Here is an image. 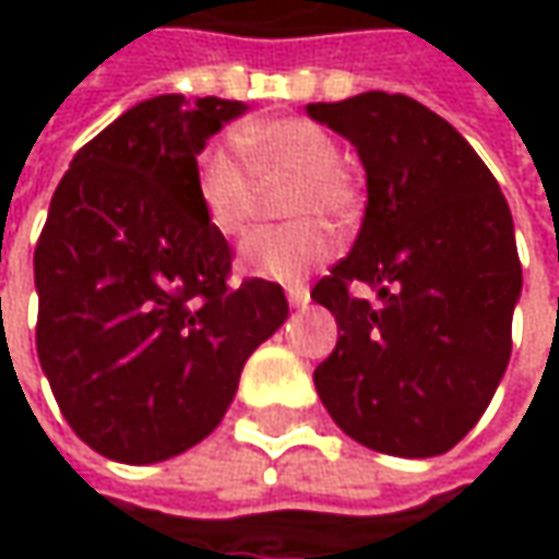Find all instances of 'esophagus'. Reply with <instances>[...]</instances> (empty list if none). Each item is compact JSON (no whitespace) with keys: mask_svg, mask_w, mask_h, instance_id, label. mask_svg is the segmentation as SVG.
<instances>
[{"mask_svg":"<svg viewBox=\"0 0 559 559\" xmlns=\"http://www.w3.org/2000/svg\"><path fill=\"white\" fill-rule=\"evenodd\" d=\"M286 298H289L292 308H305V305L311 301V292H308V286H289V289H286Z\"/></svg>","mask_w":559,"mask_h":559,"instance_id":"esophagus-1","label":"esophagus"}]
</instances>
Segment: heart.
Segmentation results:
<instances>
[{
  "instance_id": "1",
  "label": "heart",
  "mask_w": 559,
  "mask_h": 559,
  "mask_svg": "<svg viewBox=\"0 0 559 559\" xmlns=\"http://www.w3.org/2000/svg\"><path fill=\"white\" fill-rule=\"evenodd\" d=\"M246 158L226 140L204 142L195 155V199L207 226L236 239L246 233L258 202V181L295 177L286 195V214L301 217L283 226H261L239 248V267L248 276L273 283H298L313 267L335 254V236L317 214L352 221L360 207V192L352 174L342 167V152L333 133L308 118H276L251 123L239 133Z\"/></svg>"
}]
</instances>
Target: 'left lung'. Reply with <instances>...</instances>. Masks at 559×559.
<instances>
[{
    "label": "left lung",
    "instance_id": "obj_1",
    "mask_svg": "<svg viewBox=\"0 0 559 559\" xmlns=\"http://www.w3.org/2000/svg\"><path fill=\"white\" fill-rule=\"evenodd\" d=\"M367 170L355 248L311 298L338 323L313 385L345 436L436 457L479 423L510 360L523 267L504 192L461 133L401 93L313 102ZM355 282L377 289L357 299Z\"/></svg>",
    "mask_w": 559,
    "mask_h": 559
}]
</instances>
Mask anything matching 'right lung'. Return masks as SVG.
<instances>
[{
	"label": "right lung",
	"mask_w": 559,
	"mask_h": 559,
	"mask_svg": "<svg viewBox=\"0 0 559 559\" xmlns=\"http://www.w3.org/2000/svg\"><path fill=\"white\" fill-rule=\"evenodd\" d=\"M242 102L155 96L74 155L33 251L36 352L102 457L158 463L217 429L248 355L283 326L280 283L229 286L195 199V155Z\"/></svg>",
	"instance_id": "add662e5"
}]
</instances>
